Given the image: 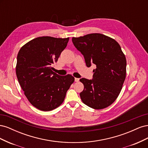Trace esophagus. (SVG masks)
<instances>
[{
	"label": "esophagus",
	"instance_id": "esophagus-1",
	"mask_svg": "<svg viewBox=\"0 0 148 148\" xmlns=\"http://www.w3.org/2000/svg\"><path fill=\"white\" fill-rule=\"evenodd\" d=\"M79 78H75V82H79Z\"/></svg>",
	"mask_w": 148,
	"mask_h": 148
}]
</instances>
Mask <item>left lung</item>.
Listing matches in <instances>:
<instances>
[{"label":"left lung","instance_id":"1","mask_svg":"<svg viewBox=\"0 0 148 148\" xmlns=\"http://www.w3.org/2000/svg\"><path fill=\"white\" fill-rule=\"evenodd\" d=\"M75 47L83 55L88 67L94 64L93 78L79 79L84 85L80 97L84 104L102 109L116 100L126 77V58L115 39L100 33L72 38Z\"/></svg>","mask_w":148,"mask_h":148}]
</instances>
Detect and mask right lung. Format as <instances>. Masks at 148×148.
<instances>
[{"mask_svg": "<svg viewBox=\"0 0 148 148\" xmlns=\"http://www.w3.org/2000/svg\"><path fill=\"white\" fill-rule=\"evenodd\" d=\"M69 40V38H36L22 46L18 53V81L29 102L39 110L50 111L60 106L75 81L73 76H60L51 67Z\"/></svg>", "mask_w": 148, "mask_h": 148, "instance_id": "1", "label": "right lung"}]
</instances>
